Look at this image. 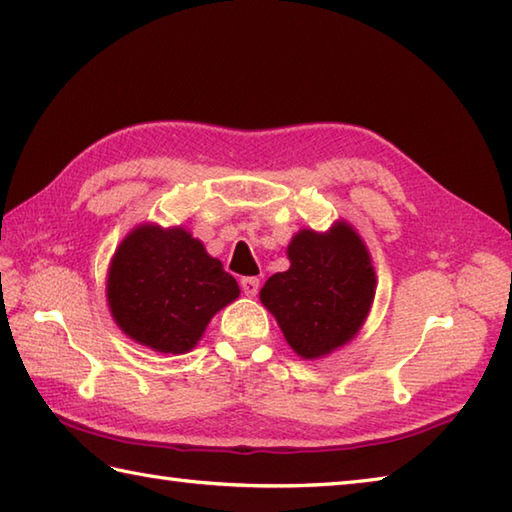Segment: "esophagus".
I'll return each mask as SVG.
<instances>
[{"instance_id": "esophagus-1", "label": "esophagus", "mask_w": 512, "mask_h": 512, "mask_svg": "<svg viewBox=\"0 0 512 512\" xmlns=\"http://www.w3.org/2000/svg\"><path fill=\"white\" fill-rule=\"evenodd\" d=\"M239 286H242L246 297H255L259 290V279L257 277H242L239 279Z\"/></svg>"}]
</instances>
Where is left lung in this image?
Returning <instances> with one entry per match:
<instances>
[{
  "label": "left lung",
  "instance_id": "8db88e82",
  "mask_svg": "<svg viewBox=\"0 0 512 512\" xmlns=\"http://www.w3.org/2000/svg\"><path fill=\"white\" fill-rule=\"evenodd\" d=\"M288 257L290 268L270 277L259 297L299 356L330 354L352 339L372 306V259L361 237L343 222L325 235L297 233Z\"/></svg>",
  "mask_w": 512,
  "mask_h": 512
}]
</instances>
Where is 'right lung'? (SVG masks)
<instances>
[{"label": "right lung", "instance_id": "right-lung-1", "mask_svg": "<svg viewBox=\"0 0 512 512\" xmlns=\"http://www.w3.org/2000/svg\"><path fill=\"white\" fill-rule=\"evenodd\" d=\"M237 295V281L220 259L206 255L184 228H136L118 246L107 279L121 330L165 354L189 352L213 314Z\"/></svg>", "mask_w": 512, "mask_h": 512}]
</instances>
